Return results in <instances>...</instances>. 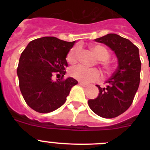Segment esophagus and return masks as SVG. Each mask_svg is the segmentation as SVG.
I'll return each mask as SVG.
<instances>
[{
    "instance_id": "esophagus-1",
    "label": "esophagus",
    "mask_w": 150,
    "mask_h": 150,
    "mask_svg": "<svg viewBox=\"0 0 150 150\" xmlns=\"http://www.w3.org/2000/svg\"><path fill=\"white\" fill-rule=\"evenodd\" d=\"M79 84L80 85V86H83V87H87V86H88V85L85 84V83H79Z\"/></svg>"
}]
</instances>
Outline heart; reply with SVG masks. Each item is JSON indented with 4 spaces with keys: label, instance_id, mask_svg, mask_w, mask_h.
I'll list each match as a JSON object with an SVG mask.
<instances>
[{
    "label": "heart",
    "instance_id": "1",
    "mask_svg": "<svg viewBox=\"0 0 150 150\" xmlns=\"http://www.w3.org/2000/svg\"><path fill=\"white\" fill-rule=\"evenodd\" d=\"M91 50L95 52L98 59V63L101 66L104 74H108L112 71V65L108 59H110V52L106 47L101 45H93L91 46ZM79 48L74 46L68 52L67 60L71 64L76 63L78 60ZM70 75L76 80L84 83H94L98 81L101 78V74L98 69L88 68L84 66L79 65L74 67L70 70Z\"/></svg>",
    "mask_w": 150,
    "mask_h": 150
}]
</instances>
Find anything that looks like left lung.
I'll use <instances>...</instances> for the list:
<instances>
[{
    "label": "left lung",
    "mask_w": 150,
    "mask_h": 150,
    "mask_svg": "<svg viewBox=\"0 0 150 150\" xmlns=\"http://www.w3.org/2000/svg\"><path fill=\"white\" fill-rule=\"evenodd\" d=\"M95 41L104 43L115 52L119 65L106 81L107 86L101 88L97 85L98 96L88 100V104L97 115L115 118L129 108L138 89L141 69L139 50L129 40L116 34H108Z\"/></svg>",
    "instance_id": "left-lung-1"
}]
</instances>
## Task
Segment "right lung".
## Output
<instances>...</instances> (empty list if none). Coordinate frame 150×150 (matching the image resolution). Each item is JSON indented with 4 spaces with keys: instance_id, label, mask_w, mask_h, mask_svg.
<instances>
[{
    "instance_id": "obj_1",
    "label": "right lung",
    "mask_w": 150,
    "mask_h": 150,
    "mask_svg": "<svg viewBox=\"0 0 150 150\" xmlns=\"http://www.w3.org/2000/svg\"><path fill=\"white\" fill-rule=\"evenodd\" d=\"M75 42L43 37L30 41L22 52L17 75L22 96L31 109L41 113L55 110L78 83L72 77L64 79L67 55ZM54 74L61 76L57 81L51 79Z\"/></svg>"
}]
</instances>
